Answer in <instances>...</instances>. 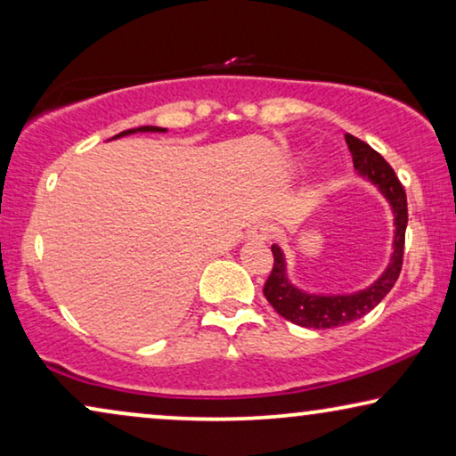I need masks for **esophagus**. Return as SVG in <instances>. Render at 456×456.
<instances>
[{"mask_svg":"<svg viewBox=\"0 0 456 456\" xmlns=\"http://www.w3.org/2000/svg\"><path fill=\"white\" fill-rule=\"evenodd\" d=\"M251 239L257 242H265L272 239V226L267 222H259L251 228Z\"/></svg>","mask_w":456,"mask_h":456,"instance_id":"34e87169","label":"esophagus"}]
</instances>
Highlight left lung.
I'll use <instances>...</instances> for the list:
<instances>
[{
    "label": "left lung",
    "instance_id": "obj_1",
    "mask_svg": "<svg viewBox=\"0 0 456 456\" xmlns=\"http://www.w3.org/2000/svg\"><path fill=\"white\" fill-rule=\"evenodd\" d=\"M346 145L351 149L354 170L361 176H367L373 184L382 191V195L388 199L395 211V253H392L390 265L386 272L373 282L370 289L354 292V295H334L320 297L307 295L295 289L286 278L284 255L278 245H272L273 265L270 276L264 284V295L267 303L276 309L278 315L303 328H340L354 320H361L365 314L376 307L382 298L392 290V286L401 276L403 270V255H404V230H407V192H404L401 180L396 178L388 161L379 155L376 149H371L357 136L346 134Z\"/></svg>",
    "mask_w": 456,
    "mask_h": 456
}]
</instances>
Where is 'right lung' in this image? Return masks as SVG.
<instances>
[{"mask_svg": "<svg viewBox=\"0 0 456 456\" xmlns=\"http://www.w3.org/2000/svg\"><path fill=\"white\" fill-rule=\"evenodd\" d=\"M136 130H141V133H159V130H164V128H158V126H141V128H133V130H124V133H120V134H116V136H124V134H133V133H136ZM114 136V139H116Z\"/></svg>", "mask_w": 456, "mask_h": 456, "instance_id": "add662e5", "label": "right lung"}]
</instances>
